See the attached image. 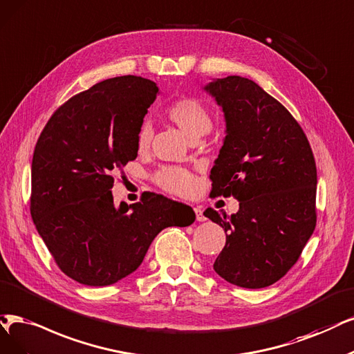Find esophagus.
<instances>
[{
	"instance_id": "34e87169",
	"label": "esophagus",
	"mask_w": 354,
	"mask_h": 354,
	"mask_svg": "<svg viewBox=\"0 0 354 354\" xmlns=\"http://www.w3.org/2000/svg\"><path fill=\"white\" fill-rule=\"evenodd\" d=\"M194 212H195V218H197V221H204V220L207 218V217L204 216V212H203L201 207H195Z\"/></svg>"
}]
</instances>
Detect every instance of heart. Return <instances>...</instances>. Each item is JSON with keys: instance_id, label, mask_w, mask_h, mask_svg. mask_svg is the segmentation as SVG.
<instances>
[{"instance_id": "1", "label": "heart", "mask_w": 354, "mask_h": 354, "mask_svg": "<svg viewBox=\"0 0 354 354\" xmlns=\"http://www.w3.org/2000/svg\"><path fill=\"white\" fill-rule=\"evenodd\" d=\"M167 120L178 125L184 133L197 140L198 137L207 134L213 125V118L207 104L195 96H184L174 100L165 111ZM153 138V128L149 122L140 125L137 131V149L140 151H146L150 147ZM156 184L165 191L176 195H185L192 188V175L184 167L166 166L157 170L154 175Z\"/></svg>"}]
</instances>
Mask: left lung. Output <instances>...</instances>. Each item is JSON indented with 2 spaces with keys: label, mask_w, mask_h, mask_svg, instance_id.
<instances>
[{
  "label": "left lung",
  "mask_w": 354,
  "mask_h": 354,
  "mask_svg": "<svg viewBox=\"0 0 354 354\" xmlns=\"http://www.w3.org/2000/svg\"><path fill=\"white\" fill-rule=\"evenodd\" d=\"M204 88L226 120L212 194L239 201L230 217L204 213L227 232L213 267L232 284L263 289L286 276L315 230V159L302 127L255 82L229 75Z\"/></svg>",
  "instance_id": "1"
}]
</instances>
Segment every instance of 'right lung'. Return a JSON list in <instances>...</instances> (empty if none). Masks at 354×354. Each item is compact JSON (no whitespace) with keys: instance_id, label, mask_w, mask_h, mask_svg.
<instances>
[{"instance_id":"add662e5","label":"right lung","mask_w":354,"mask_h":354,"mask_svg":"<svg viewBox=\"0 0 354 354\" xmlns=\"http://www.w3.org/2000/svg\"><path fill=\"white\" fill-rule=\"evenodd\" d=\"M157 93L147 78H108L61 104L37 138L30 214L59 270L78 283L127 277L159 232L195 220L189 205L154 192L113 205L112 175L137 157V131Z\"/></svg>"}]
</instances>
